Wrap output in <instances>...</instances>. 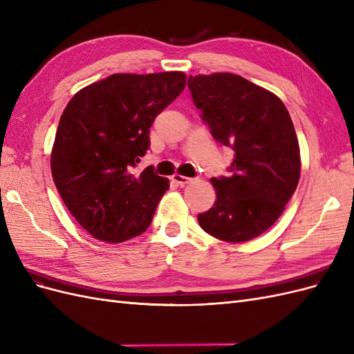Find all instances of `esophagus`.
Segmentation results:
<instances>
[{"instance_id": "obj_1", "label": "esophagus", "mask_w": 354, "mask_h": 354, "mask_svg": "<svg viewBox=\"0 0 354 354\" xmlns=\"http://www.w3.org/2000/svg\"><path fill=\"white\" fill-rule=\"evenodd\" d=\"M171 180H173L174 183H177L178 186H185V185L192 183V178L185 177V176H178V174H174L173 177H171Z\"/></svg>"}]
</instances>
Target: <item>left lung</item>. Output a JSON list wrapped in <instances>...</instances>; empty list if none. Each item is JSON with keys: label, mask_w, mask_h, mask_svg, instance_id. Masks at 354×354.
<instances>
[{"label": "left lung", "mask_w": 354, "mask_h": 354, "mask_svg": "<svg viewBox=\"0 0 354 354\" xmlns=\"http://www.w3.org/2000/svg\"><path fill=\"white\" fill-rule=\"evenodd\" d=\"M212 137L234 152L227 177L211 178L217 199L199 226L224 242L260 236L281 217L301 171L294 124L276 94L234 73L189 77Z\"/></svg>", "instance_id": "left-lung-1"}]
</instances>
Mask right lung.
<instances>
[{
    "mask_svg": "<svg viewBox=\"0 0 354 354\" xmlns=\"http://www.w3.org/2000/svg\"><path fill=\"white\" fill-rule=\"evenodd\" d=\"M186 85L183 72L113 73L73 95L60 116L51 174L66 208L93 238L118 243L151 226L169 187L153 167L133 168L149 128Z\"/></svg>",
    "mask_w": 354,
    "mask_h": 354,
    "instance_id": "right-lung-1",
    "label": "right lung"
}]
</instances>
